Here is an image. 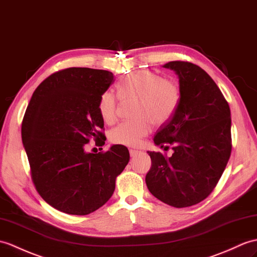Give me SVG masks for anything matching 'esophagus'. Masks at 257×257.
<instances>
[{"mask_svg":"<svg viewBox=\"0 0 257 257\" xmlns=\"http://www.w3.org/2000/svg\"><path fill=\"white\" fill-rule=\"evenodd\" d=\"M129 153H130V157H131V158H135V157L138 156V154L140 153V151H138V150H134V149H130V150H129Z\"/></svg>","mask_w":257,"mask_h":257,"instance_id":"1","label":"esophagus"}]
</instances>
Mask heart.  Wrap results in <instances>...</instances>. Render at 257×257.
Returning a JSON list of instances; mask_svg holds the SVG:
<instances>
[{
    "mask_svg": "<svg viewBox=\"0 0 257 257\" xmlns=\"http://www.w3.org/2000/svg\"><path fill=\"white\" fill-rule=\"evenodd\" d=\"M117 95L121 101L135 100L131 111L134 120L124 121L111 130L110 140L116 145L137 147L151 131V122L161 126L175 114L181 100L177 82L148 70L130 73L119 81ZM117 99L110 92L101 94L98 112L106 123L116 120Z\"/></svg>",
    "mask_w": 257,
    "mask_h": 257,
    "instance_id": "1",
    "label": "heart"
}]
</instances>
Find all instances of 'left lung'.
<instances>
[{"mask_svg":"<svg viewBox=\"0 0 257 257\" xmlns=\"http://www.w3.org/2000/svg\"><path fill=\"white\" fill-rule=\"evenodd\" d=\"M178 76L181 100L175 114L154 136L168 158L148 151L151 169L146 176L150 193L172 207L202 201L216 187L231 154V112L220 88L205 70L185 61L163 65ZM166 148V147H165Z\"/></svg>","mask_w":257,"mask_h":257,"instance_id":"8db88e82","label":"left lung"}]
</instances>
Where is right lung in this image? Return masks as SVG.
Masks as SVG:
<instances>
[{
  "mask_svg": "<svg viewBox=\"0 0 257 257\" xmlns=\"http://www.w3.org/2000/svg\"><path fill=\"white\" fill-rule=\"evenodd\" d=\"M114 81L109 71L64 69L41 82L27 106L22 140L33 182L59 211L85 216L97 210L129 162L128 149L121 145L106 152L85 150L91 138L106 140L98 100Z\"/></svg>",
  "mask_w": 257,
  "mask_h": 257,
  "instance_id": "1",
  "label": "right lung"
}]
</instances>
